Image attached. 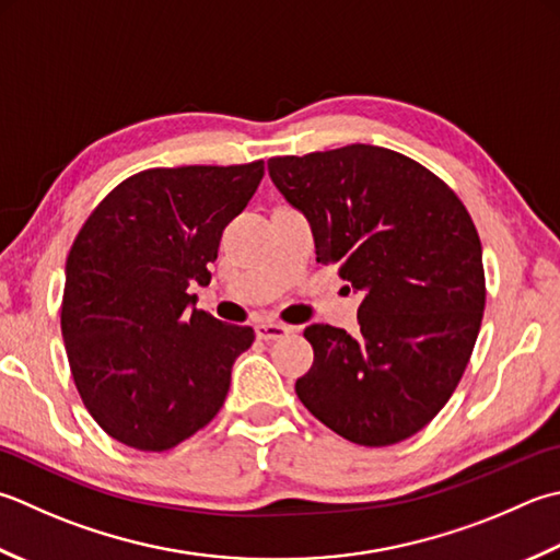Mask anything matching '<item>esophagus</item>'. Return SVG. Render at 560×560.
Here are the masks:
<instances>
[{"label":"esophagus","instance_id":"esophagus-1","mask_svg":"<svg viewBox=\"0 0 560 560\" xmlns=\"http://www.w3.org/2000/svg\"><path fill=\"white\" fill-rule=\"evenodd\" d=\"M255 332L259 339H265V342H269V339H281L287 337L291 332L289 325L283 323H271V320H261L255 325Z\"/></svg>","mask_w":560,"mask_h":560}]
</instances>
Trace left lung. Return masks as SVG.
Returning a JSON list of instances; mask_svg holds the SVG:
<instances>
[{
  "mask_svg": "<svg viewBox=\"0 0 560 560\" xmlns=\"http://www.w3.org/2000/svg\"><path fill=\"white\" fill-rule=\"evenodd\" d=\"M269 177L313 225L320 265L364 295L359 332L305 327L295 393L325 427L390 446L430 424L474 354L486 308L478 230L452 186L396 150L345 145L271 158Z\"/></svg>",
  "mask_w": 560,
  "mask_h": 560,
  "instance_id": "1",
  "label": "left lung"
}]
</instances>
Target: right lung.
Here are the masks:
<instances>
[{
  "label": "right lung",
  "instance_id": "obj_1",
  "mask_svg": "<svg viewBox=\"0 0 560 560\" xmlns=\"http://www.w3.org/2000/svg\"><path fill=\"white\" fill-rule=\"evenodd\" d=\"M265 162L142 170L108 191L65 267L60 327L77 393L102 430L138 452H167L223 408L252 327L191 308L211 281L225 225Z\"/></svg>",
  "mask_w": 560,
  "mask_h": 560
}]
</instances>
